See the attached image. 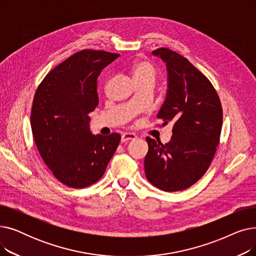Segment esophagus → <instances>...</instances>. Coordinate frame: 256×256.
<instances>
[{"label":"esophagus","mask_w":256,"mask_h":256,"mask_svg":"<svg viewBox=\"0 0 256 256\" xmlns=\"http://www.w3.org/2000/svg\"><path fill=\"white\" fill-rule=\"evenodd\" d=\"M137 138V135L136 134H132V132H124L122 136H121V142L124 143L126 141H130V140H135Z\"/></svg>","instance_id":"34e87169"}]
</instances>
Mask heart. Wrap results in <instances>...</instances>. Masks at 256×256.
I'll return each instance as SVG.
<instances>
[{"mask_svg":"<svg viewBox=\"0 0 256 256\" xmlns=\"http://www.w3.org/2000/svg\"><path fill=\"white\" fill-rule=\"evenodd\" d=\"M132 74L135 80H150L154 83L156 70L154 64L147 60H136L132 65Z\"/></svg>","mask_w":256,"mask_h":256,"instance_id":"b5f03b06","label":"heart"}]
</instances>
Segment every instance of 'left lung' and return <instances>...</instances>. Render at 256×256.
<instances>
[{
	"label": "left lung",
	"instance_id": "8db88e82",
	"mask_svg": "<svg viewBox=\"0 0 256 256\" xmlns=\"http://www.w3.org/2000/svg\"><path fill=\"white\" fill-rule=\"evenodd\" d=\"M152 54L167 65L168 92L158 118L162 126L173 124V135L166 144L146 138L144 169L154 186L176 192L193 186L208 169L220 141L222 106L210 80L186 58L168 48Z\"/></svg>",
	"mask_w": 256,
	"mask_h": 256
}]
</instances>
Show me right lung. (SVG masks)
<instances>
[{"mask_svg": "<svg viewBox=\"0 0 256 256\" xmlns=\"http://www.w3.org/2000/svg\"><path fill=\"white\" fill-rule=\"evenodd\" d=\"M119 54L82 50L52 68L39 84L31 128L37 150L52 176L82 189L104 176L120 135H91L89 113L98 104V78Z\"/></svg>", "mask_w": 256, "mask_h": 256, "instance_id": "right-lung-1", "label": "right lung"}]
</instances>
